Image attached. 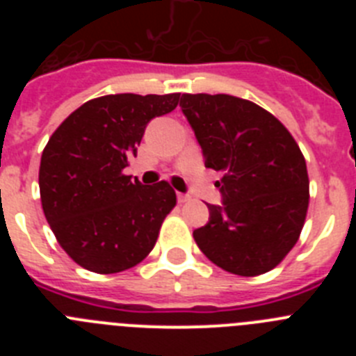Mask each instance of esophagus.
<instances>
[{
    "label": "esophagus",
    "mask_w": 356,
    "mask_h": 356,
    "mask_svg": "<svg viewBox=\"0 0 356 356\" xmlns=\"http://www.w3.org/2000/svg\"><path fill=\"white\" fill-rule=\"evenodd\" d=\"M188 200H191V196L178 193V203H185V201H188Z\"/></svg>",
    "instance_id": "esophagus-1"
}]
</instances>
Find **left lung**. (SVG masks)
I'll use <instances>...</instances> for the list:
<instances>
[{
	"mask_svg": "<svg viewBox=\"0 0 356 356\" xmlns=\"http://www.w3.org/2000/svg\"><path fill=\"white\" fill-rule=\"evenodd\" d=\"M205 165L221 171L222 207L194 229L207 259L238 276L271 271L300 238L308 210L305 156L266 108L229 94H184L180 102Z\"/></svg>",
	"mask_w": 356,
	"mask_h": 356,
	"instance_id": "left-lung-1",
	"label": "left lung"
}]
</instances>
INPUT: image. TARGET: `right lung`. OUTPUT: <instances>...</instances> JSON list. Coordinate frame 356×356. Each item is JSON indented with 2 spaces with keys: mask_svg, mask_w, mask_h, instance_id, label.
Listing matches in <instances>:
<instances>
[{
  "mask_svg": "<svg viewBox=\"0 0 356 356\" xmlns=\"http://www.w3.org/2000/svg\"><path fill=\"white\" fill-rule=\"evenodd\" d=\"M180 94H108L83 103L42 151L39 188L46 221L62 250L97 275L146 259L175 209L168 181L143 185L124 175L146 124L169 114Z\"/></svg>",
  "mask_w": 356,
  "mask_h": 356,
  "instance_id": "obj_1",
  "label": "right lung"
}]
</instances>
